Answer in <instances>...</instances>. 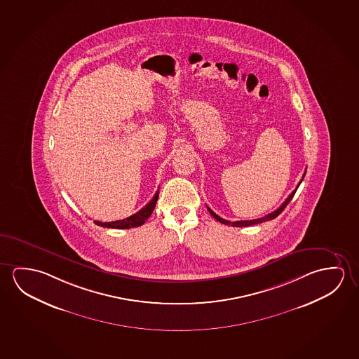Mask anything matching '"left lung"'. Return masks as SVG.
<instances>
[{
    "instance_id": "1",
    "label": "left lung",
    "mask_w": 359,
    "mask_h": 359,
    "mask_svg": "<svg viewBox=\"0 0 359 359\" xmlns=\"http://www.w3.org/2000/svg\"><path fill=\"white\" fill-rule=\"evenodd\" d=\"M306 176V172H304V175L302 176V180L299 181V183L297 184L296 189L292 192V194L288 196V198L285 199V202L282 203V205L277 208L276 211L272 212V213H269L267 216L262 217V218H257V219H250V221H236V222H231V221H226V219H223L221 217L216 215L215 212L212 211L210 207H207L208 208V211L211 213L212 217L217 219L218 222L223 223V224H227V226H232V227H248V226H253V224H258V223L266 222V221H271V219H274L276 217L279 216V213H282V211L285 210L287 205L290 203V199L293 198V196L296 194L297 188L299 187V184H301L302 181H303V178Z\"/></svg>"
}]
</instances>
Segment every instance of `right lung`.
<instances>
[{"label": "right lung", "mask_w": 359, "mask_h": 359, "mask_svg": "<svg viewBox=\"0 0 359 359\" xmlns=\"http://www.w3.org/2000/svg\"><path fill=\"white\" fill-rule=\"evenodd\" d=\"M157 199H158V191L154 194V198L149 201V203L144 205L141 211L137 212L136 215H132L131 217H127L125 219L114 221V222H98V221H95V223L97 226H101V227L116 228V229H128V228L142 226L143 223L146 222V219L152 215L156 203H157Z\"/></svg>", "instance_id": "1"}]
</instances>
